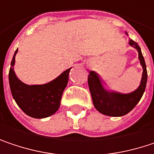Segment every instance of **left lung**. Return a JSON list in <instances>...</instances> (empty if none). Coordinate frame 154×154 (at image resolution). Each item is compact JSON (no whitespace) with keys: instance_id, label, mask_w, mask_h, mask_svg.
Segmentation results:
<instances>
[{"instance_id":"8db88e82","label":"left lung","mask_w":154,"mask_h":154,"mask_svg":"<svg viewBox=\"0 0 154 154\" xmlns=\"http://www.w3.org/2000/svg\"><path fill=\"white\" fill-rule=\"evenodd\" d=\"M126 35L128 33L126 32ZM130 46L134 47L138 52V60L143 68V74L139 86L133 92L122 94L104 87V81L95 71L91 70L88 75V85L95 109L102 114L110 117H121L131 111L141 100L146 86L147 71L139 45L132 39H129Z\"/></svg>"}]
</instances>
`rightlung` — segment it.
<instances>
[{
  "label": "right lung",
  "mask_w": 154,
  "mask_h": 154,
  "mask_svg": "<svg viewBox=\"0 0 154 154\" xmlns=\"http://www.w3.org/2000/svg\"><path fill=\"white\" fill-rule=\"evenodd\" d=\"M16 50L11 63L9 82L16 103L26 115L35 119H44L54 114L60 105L64 89L69 81L71 69H68L59 77L44 85H26L19 80L15 71Z\"/></svg>",
  "instance_id": "1"
}]
</instances>
